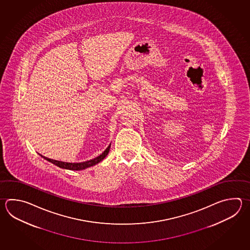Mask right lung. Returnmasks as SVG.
I'll use <instances>...</instances> for the list:
<instances>
[{"instance_id": "1", "label": "right lung", "mask_w": 250, "mask_h": 250, "mask_svg": "<svg viewBox=\"0 0 250 250\" xmlns=\"http://www.w3.org/2000/svg\"><path fill=\"white\" fill-rule=\"evenodd\" d=\"M109 148H110V145L100 156H98L97 158H93V159H91V160H88V161H85V162H82V163H66V162H62V161H58V160H54V159H51V158H45L43 156H42V157L46 159V160H48L49 162L56 165L57 167H59L61 168L78 171V170L88 168V167H92V166H94L96 164L100 163L101 161H102L104 158L107 157L108 151H109Z\"/></svg>"}]
</instances>
